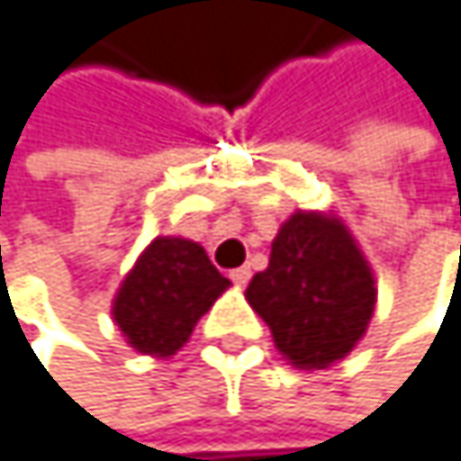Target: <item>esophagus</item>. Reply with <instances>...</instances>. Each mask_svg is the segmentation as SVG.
Returning <instances> with one entry per match:
<instances>
[{
  "instance_id": "obj_1",
  "label": "esophagus",
  "mask_w": 461,
  "mask_h": 461,
  "mask_svg": "<svg viewBox=\"0 0 461 461\" xmlns=\"http://www.w3.org/2000/svg\"><path fill=\"white\" fill-rule=\"evenodd\" d=\"M229 278H232L238 286H246L251 281V267H235L232 273H229Z\"/></svg>"
}]
</instances>
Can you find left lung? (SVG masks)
Here are the masks:
<instances>
[{"mask_svg": "<svg viewBox=\"0 0 461 461\" xmlns=\"http://www.w3.org/2000/svg\"><path fill=\"white\" fill-rule=\"evenodd\" d=\"M246 301L298 369H328L364 339L377 303L375 273L336 215L298 210L281 223L267 270Z\"/></svg>", "mask_w": 461, "mask_h": 461, "instance_id": "8db88e82", "label": "left lung"}]
</instances>
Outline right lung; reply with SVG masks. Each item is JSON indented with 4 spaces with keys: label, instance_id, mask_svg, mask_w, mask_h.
<instances>
[{
    "label": "right lung",
    "instance_id": "1",
    "mask_svg": "<svg viewBox=\"0 0 461 461\" xmlns=\"http://www.w3.org/2000/svg\"><path fill=\"white\" fill-rule=\"evenodd\" d=\"M229 286L204 249L185 238H155L117 289L112 306L125 341L152 357L175 355Z\"/></svg>",
    "mask_w": 461,
    "mask_h": 461
}]
</instances>
